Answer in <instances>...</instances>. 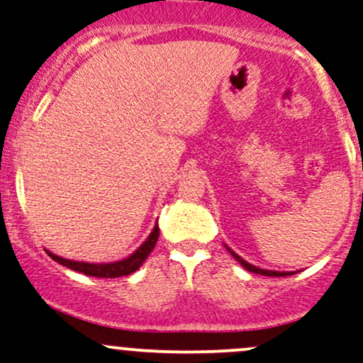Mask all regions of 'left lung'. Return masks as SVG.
I'll use <instances>...</instances> for the list:
<instances>
[{
	"label": "left lung",
	"instance_id": "1",
	"mask_svg": "<svg viewBox=\"0 0 363 363\" xmlns=\"http://www.w3.org/2000/svg\"><path fill=\"white\" fill-rule=\"evenodd\" d=\"M226 249H228V252H230V254L233 255V257H235L236 261H238L240 264H242L243 268L247 269V272L257 273V274H264V277H287V274H294V273H287V272H272V269H262V268H257V266H254V264H250V262L243 261V259L240 257L238 254H235V252H233L228 245H226Z\"/></svg>",
	"mask_w": 363,
	"mask_h": 363
}]
</instances>
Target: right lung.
<instances>
[{
    "label": "right lung",
    "mask_w": 363,
    "mask_h": 363,
    "mask_svg": "<svg viewBox=\"0 0 363 363\" xmlns=\"http://www.w3.org/2000/svg\"><path fill=\"white\" fill-rule=\"evenodd\" d=\"M160 236V228L158 224H155L150 236L146 238V242L139 247L135 252H132L128 257L121 259V261L114 262H83V261H71V259H64L60 255H55L53 252L47 250V254L50 255L55 262L66 266V268L74 269V272L89 274V277H97V278H118L125 277V274H130L140 268L144 264V261L147 259V255L151 254L155 249L156 242H158Z\"/></svg>",
    "instance_id": "right-lung-1"
}]
</instances>
